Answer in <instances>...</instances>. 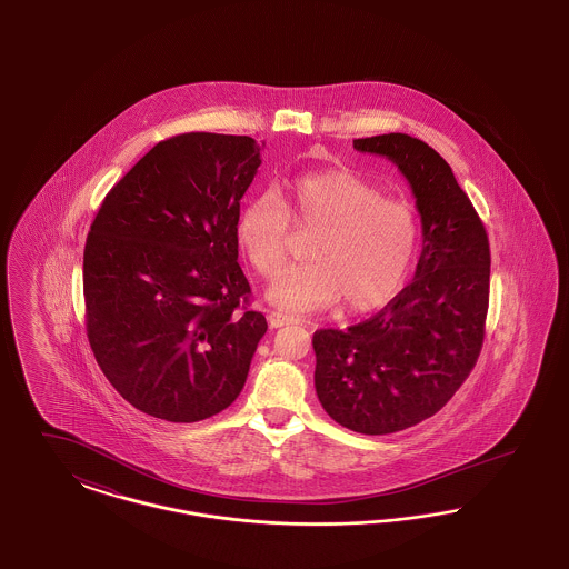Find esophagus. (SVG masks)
I'll use <instances>...</instances> for the list:
<instances>
[{
    "label": "esophagus",
    "mask_w": 569,
    "mask_h": 569,
    "mask_svg": "<svg viewBox=\"0 0 569 569\" xmlns=\"http://www.w3.org/2000/svg\"><path fill=\"white\" fill-rule=\"evenodd\" d=\"M268 322H270L272 329H280V327H284V325H293L295 318L293 316L282 315V312H270Z\"/></svg>",
    "instance_id": "esophagus-1"
}]
</instances>
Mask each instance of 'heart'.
<instances>
[{
    "mask_svg": "<svg viewBox=\"0 0 569 569\" xmlns=\"http://www.w3.org/2000/svg\"><path fill=\"white\" fill-rule=\"evenodd\" d=\"M291 213L299 228H316L308 261L287 268L270 299L291 312H312L343 299L348 312H371L399 295L420 242L413 207L357 170L322 169L287 183V204L270 191L244 202L236 242L263 278L282 268L289 251Z\"/></svg>",
    "mask_w": 569,
    "mask_h": 569,
    "instance_id": "obj_1",
    "label": "heart"
}]
</instances>
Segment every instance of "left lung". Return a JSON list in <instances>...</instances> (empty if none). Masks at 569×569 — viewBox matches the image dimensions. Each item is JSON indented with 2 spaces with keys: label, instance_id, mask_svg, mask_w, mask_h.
Here are the masks:
<instances>
[{
  "label": "left lung",
  "instance_id": "8db88e82",
  "mask_svg": "<svg viewBox=\"0 0 569 569\" xmlns=\"http://www.w3.org/2000/svg\"><path fill=\"white\" fill-rule=\"evenodd\" d=\"M355 149L399 167L421 217L413 282L378 315L312 337L316 395L360 435H390L447 405L481 355L489 306V240L451 167L420 139L390 132Z\"/></svg>",
  "mask_w": 569,
  "mask_h": 569
}]
</instances>
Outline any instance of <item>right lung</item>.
<instances>
[{
  "label": "right lung",
  "mask_w": 569,
  "mask_h": 569,
  "mask_svg": "<svg viewBox=\"0 0 569 569\" xmlns=\"http://www.w3.org/2000/svg\"><path fill=\"white\" fill-rule=\"evenodd\" d=\"M261 164L251 137L160 141L107 193L84 247L86 333L139 411L207 420L230 407L268 322L238 266L240 198Z\"/></svg>",
  "instance_id": "right-lung-1"
}]
</instances>
